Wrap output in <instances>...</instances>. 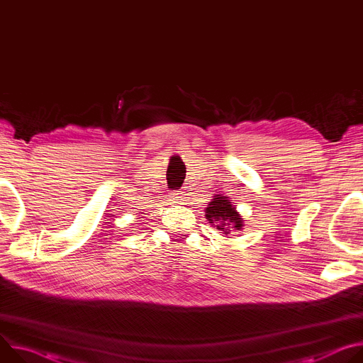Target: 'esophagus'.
<instances>
[{
  "label": "esophagus",
  "instance_id": "34e87169",
  "mask_svg": "<svg viewBox=\"0 0 363 363\" xmlns=\"http://www.w3.org/2000/svg\"><path fill=\"white\" fill-rule=\"evenodd\" d=\"M179 194H180V193H173V194H172V199H173V200H177V199L180 197Z\"/></svg>",
  "mask_w": 363,
  "mask_h": 363
}]
</instances>
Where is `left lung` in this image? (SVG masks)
<instances>
[{"label":"left lung","instance_id":"left-lung-1","mask_svg":"<svg viewBox=\"0 0 363 363\" xmlns=\"http://www.w3.org/2000/svg\"><path fill=\"white\" fill-rule=\"evenodd\" d=\"M206 219L215 225L216 229L229 233L230 229H242V218L239 216L236 209L232 206L230 200L222 194H216L206 208Z\"/></svg>","mask_w":363,"mask_h":363}]
</instances>
